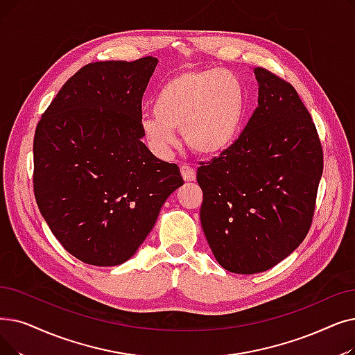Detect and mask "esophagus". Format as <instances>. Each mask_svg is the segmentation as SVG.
I'll return each mask as SVG.
<instances>
[{
	"mask_svg": "<svg viewBox=\"0 0 355 355\" xmlns=\"http://www.w3.org/2000/svg\"><path fill=\"white\" fill-rule=\"evenodd\" d=\"M180 171H181L182 178L186 181H194L196 180V171H194V168H191L190 165H187V164L181 165Z\"/></svg>",
	"mask_w": 355,
	"mask_h": 355,
	"instance_id": "34e87169",
	"label": "esophagus"
}]
</instances>
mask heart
Wrapping results in <instances>:
<instances>
[{
	"instance_id": "1",
	"label": "heart",
	"mask_w": 355,
	"mask_h": 355,
	"mask_svg": "<svg viewBox=\"0 0 355 355\" xmlns=\"http://www.w3.org/2000/svg\"><path fill=\"white\" fill-rule=\"evenodd\" d=\"M246 96L241 80L226 69H193L165 81L153 100V113L142 121L148 144L165 153L175 144L174 130L205 157L232 148L242 130Z\"/></svg>"
}]
</instances>
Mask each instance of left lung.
Instances as JSON below:
<instances>
[{
  "instance_id": "obj_1",
  "label": "left lung",
  "mask_w": 355,
  "mask_h": 355,
  "mask_svg": "<svg viewBox=\"0 0 355 355\" xmlns=\"http://www.w3.org/2000/svg\"><path fill=\"white\" fill-rule=\"evenodd\" d=\"M258 107L232 148L197 169L203 232L218 263L236 274L270 270L309 232L323 152L291 84L254 69Z\"/></svg>"
}]
</instances>
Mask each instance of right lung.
I'll return each instance as SVG.
<instances>
[{
	"label": "right lung",
	"instance_id": "right-lung-1",
	"mask_svg": "<svg viewBox=\"0 0 355 355\" xmlns=\"http://www.w3.org/2000/svg\"><path fill=\"white\" fill-rule=\"evenodd\" d=\"M157 64L153 56L88 64L37 123L36 203L60 245L85 264L128 261L184 182L177 164L142 142V97Z\"/></svg>",
	"mask_w": 355,
	"mask_h": 355
}]
</instances>
